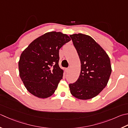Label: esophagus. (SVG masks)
<instances>
[{
	"label": "esophagus",
	"instance_id": "obj_1",
	"mask_svg": "<svg viewBox=\"0 0 128 128\" xmlns=\"http://www.w3.org/2000/svg\"><path fill=\"white\" fill-rule=\"evenodd\" d=\"M69 70H70L69 68H66V72H69Z\"/></svg>",
	"mask_w": 128,
	"mask_h": 128
}]
</instances>
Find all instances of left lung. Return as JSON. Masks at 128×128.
<instances>
[{"label":"left lung","instance_id":"1","mask_svg":"<svg viewBox=\"0 0 128 128\" xmlns=\"http://www.w3.org/2000/svg\"><path fill=\"white\" fill-rule=\"evenodd\" d=\"M70 37L81 62L80 76L76 82L69 84L70 90L78 99H92L106 86L112 72L110 58L91 36L79 33Z\"/></svg>","mask_w":128,"mask_h":128}]
</instances>
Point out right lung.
<instances>
[{"label": "right lung", "instance_id": "add662e5", "mask_svg": "<svg viewBox=\"0 0 128 128\" xmlns=\"http://www.w3.org/2000/svg\"><path fill=\"white\" fill-rule=\"evenodd\" d=\"M70 40L61 32H48L35 39L22 52L19 76L33 96L46 98L54 93L63 76L59 66V49Z\"/></svg>", "mask_w": 128, "mask_h": 128}]
</instances>
